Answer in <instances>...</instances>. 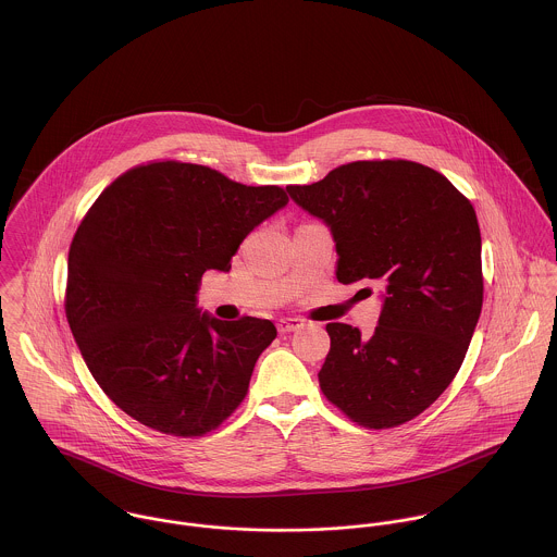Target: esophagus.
Listing matches in <instances>:
<instances>
[{"instance_id": "1", "label": "esophagus", "mask_w": 557, "mask_h": 557, "mask_svg": "<svg viewBox=\"0 0 557 557\" xmlns=\"http://www.w3.org/2000/svg\"><path fill=\"white\" fill-rule=\"evenodd\" d=\"M302 326V320L300 318H280L277 320V331L284 335V333H293V331H299Z\"/></svg>"}]
</instances>
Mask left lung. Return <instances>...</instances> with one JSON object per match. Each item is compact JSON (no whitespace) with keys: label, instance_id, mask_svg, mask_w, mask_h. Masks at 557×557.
<instances>
[{"label":"left lung","instance_id":"left-lung-1","mask_svg":"<svg viewBox=\"0 0 557 557\" xmlns=\"http://www.w3.org/2000/svg\"><path fill=\"white\" fill-rule=\"evenodd\" d=\"M286 190L331 228L337 280L375 282L384 299L369 339L349 324H326L331 351L318 373L324 396L367 429L413 420L460 371L481 313L471 201L413 161H356Z\"/></svg>","mask_w":557,"mask_h":557}]
</instances>
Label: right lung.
<instances>
[{
    "mask_svg": "<svg viewBox=\"0 0 557 557\" xmlns=\"http://www.w3.org/2000/svg\"><path fill=\"white\" fill-rule=\"evenodd\" d=\"M286 203L280 186L177 161L133 168L92 203L70 248L65 313L90 375L133 420L201 436L239 407L277 331L218 320L197 293Z\"/></svg>",
    "mask_w": 557,
    "mask_h": 557,
    "instance_id": "right-lung-1",
    "label": "right lung"
}]
</instances>
